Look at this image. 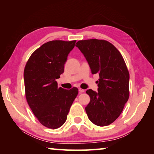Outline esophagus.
<instances>
[{"instance_id": "obj_1", "label": "esophagus", "mask_w": 154, "mask_h": 154, "mask_svg": "<svg viewBox=\"0 0 154 154\" xmlns=\"http://www.w3.org/2000/svg\"><path fill=\"white\" fill-rule=\"evenodd\" d=\"M79 93H83L85 92V90L82 89V88H79Z\"/></svg>"}]
</instances>
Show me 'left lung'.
Masks as SVG:
<instances>
[{"label": "left lung", "instance_id": "8db88e82", "mask_svg": "<svg viewBox=\"0 0 154 154\" xmlns=\"http://www.w3.org/2000/svg\"><path fill=\"white\" fill-rule=\"evenodd\" d=\"M76 46L90 65L92 74L98 73V92L88 90L90 102L85 107L90 120L98 126L116 121L129 98L128 70L120 52L105 40L79 41Z\"/></svg>", "mask_w": 154, "mask_h": 154}]
</instances>
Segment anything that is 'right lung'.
<instances>
[{
	"mask_svg": "<svg viewBox=\"0 0 154 154\" xmlns=\"http://www.w3.org/2000/svg\"><path fill=\"white\" fill-rule=\"evenodd\" d=\"M76 41H51L31 54L24 72L27 103L40 123L56 129L66 120L70 108L78 94L73 87L58 88L56 81L64 72L67 56Z\"/></svg>",
	"mask_w": 154,
	"mask_h": 154,
	"instance_id": "obj_1",
	"label": "right lung"
}]
</instances>
